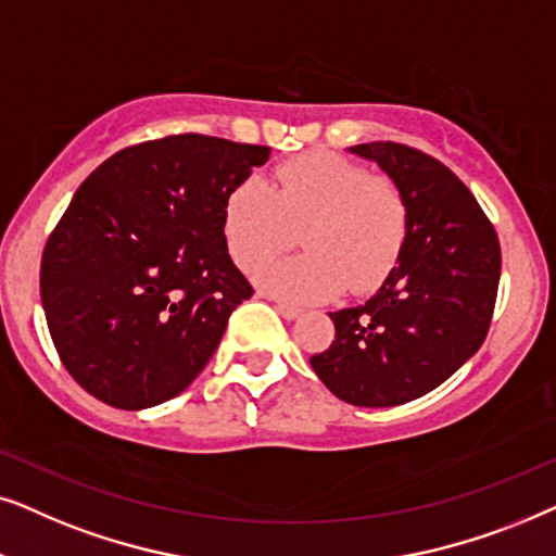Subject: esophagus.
I'll return each instance as SVG.
<instances>
[{
	"instance_id": "esophagus-1",
	"label": "esophagus",
	"mask_w": 556,
	"mask_h": 556,
	"mask_svg": "<svg viewBox=\"0 0 556 556\" xmlns=\"http://www.w3.org/2000/svg\"><path fill=\"white\" fill-rule=\"evenodd\" d=\"M274 307H277V313L287 317V320H294V317L302 315V309L298 305H290V302H282V300H277V305Z\"/></svg>"
}]
</instances>
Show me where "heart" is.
<instances>
[{"instance_id":"obj_1","label":"heart","mask_w":556,"mask_h":556,"mask_svg":"<svg viewBox=\"0 0 556 556\" xmlns=\"http://www.w3.org/2000/svg\"><path fill=\"white\" fill-rule=\"evenodd\" d=\"M226 241L247 271L290 249L300 228L305 254L274 262L258 274L274 294L315 302L348 285L374 290L389 277L409 231V205L391 177L330 152H309L277 167L274 188L249 175L226 203Z\"/></svg>"}]
</instances>
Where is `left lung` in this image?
I'll use <instances>...</instances> for the list:
<instances>
[{"label": "left lung", "instance_id": "left-lung-1", "mask_svg": "<svg viewBox=\"0 0 556 556\" xmlns=\"http://www.w3.org/2000/svg\"><path fill=\"white\" fill-rule=\"evenodd\" d=\"M409 205L399 264L364 305L330 313L336 340L309 358L338 399L399 406L447 381L483 345L501 279L498 233L447 165L399 142L351 147Z\"/></svg>", "mask_w": 556, "mask_h": 556}]
</instances>
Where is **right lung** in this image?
I'll list each match as a JSON object with an SVG mask.
<instances>
[{
	"mask_svg": "<svg viewBox=\"0 0 556 556\" xmlns=\"http://www.w3.org/2000/svg\"><path fill=\"white\" fill-rule=\"evenodd\" d=\"M271 147L169 135L101 162L48 236L40 298L55 351L99 402L147 409L185 391L254 294L228 256L231 190Z\"/></svg>",
	"mask_w": 556,
	"mask_h": 556,
	"instance_id": "obj_1",
	"label": "right lung"
}]
</instances>
